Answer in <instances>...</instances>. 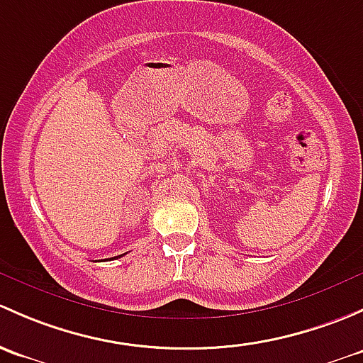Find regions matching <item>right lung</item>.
Instances as JSON below:
<instances>
[{"label":"right lung","instance_id":"obj_1","mask_svg":"<svg viewBox=\"0 0 363 363\" xmlns=\"http://www.w3.org/2000/svg\"><path fill=\"white\" fill-rule=\"evenodd\" d=\"M118 257H121V255H118Z\"/></svg>","mask_w":363,"mask_h":363}]
</instances>
